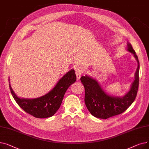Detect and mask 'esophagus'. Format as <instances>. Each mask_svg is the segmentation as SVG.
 <instances>
[{
    "label": "esophagus",
    "mask_w": 149,
    "mask_h": 149,
    "mask_svg": "<svg viewBox=\"0 0 149 149\" xmlns=\"http://www.w3.org/2000/svg\"><path fill=\"white\" fill-rule=\"evenodd\" d=\"M75 74L77 75V80H79L80 79V77L83 74V69L81 67L78 66L75 68Z\"/></svg>",
    "instance_id": "obj_1"
}]
</instances>
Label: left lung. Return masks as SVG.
Instances as JSON below:
<instances>
[{"label":"left lung","mask_w":149,"mask_h":149,"mask_svg":"<svg viewBox=\"0 0 149 149\" xmlns=\"http://www.w3.org/2000/svg\"><path fill=\"white\" fill-rule=\"evenodd\" d=\"M127 51L134 54L138 62L135 74V80L129 91L123 97H113L107 95L95 79L88 75L80 79L85 89L84 102L88 111L95 117L107 119L124 112L133 103L137 95L139 86V62L132 45L127 43Z\"/></svg>","instance_id":"1"}]
</instances>
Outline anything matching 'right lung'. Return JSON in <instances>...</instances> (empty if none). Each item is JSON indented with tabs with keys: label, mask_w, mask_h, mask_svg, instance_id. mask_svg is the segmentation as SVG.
Returning <instances> with one entry per match:
<instances>
[{
	"label": "right lung",
	"mask_w": 149,
	"mask_h": 149,
	"mask_svg": "<svg viewBox=\"0 0 149 149\" xmlns=\"http://www.w3.org/2000/svg\"><path fill=\"white\" fill-rule=\"evenodd\" d=\"M76 80L75 70L71 69L64 75L50 92L42 97L34 99L18 97L13 91L10 84L9 86L14 99L23 111L36 118H45L51 117L56 113L60 107L66 91Z\"/></svg>",
	"instance_id": "obj_1"
}]
</instances>
